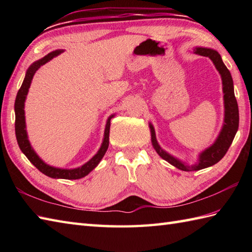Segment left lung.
I'll return each instance as SVG.
<instances>
[{"mask_svg": "<svg viewBox=\"0 0 252 252\" xmlns=\"http://www.w3.org/2000/svg\"><path fill=\"white\" fill-rule=\"evenodd\" d=\"M192 53L200 56H205L210 58L213 65L217 68L222 79V90H223V100H224V120L222 129L219 133L218 137L216 138L215 143L203 149L201 153L198 155V159L195 163L189 164L185 161H182L181 159L176 158L172 155L165 152L164 149L160 147L159 143L156 137V132L155 127L151 122L148 123L149 129H151L152 135V144L155 151L165 161H168L173 167L178 168L182 171H198L201 169H206L212 167L213 164L218 163L226 154L227 149L231 146V144L236 135L239 125V114H238V105L237 100L235 98L234 94V83L226 66L221 58V55L216 50L208 49V47L197 46L192 50Z\"/></svg>", "mask_w": 252, "mask_h": 252, "instance_id": "obj_1", "label": "left lung"}]
</instances>
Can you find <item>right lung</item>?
I'll list each match as a JSON object with an SVG mask.
<instances>
[{"mask_svg": "<svg viewBox=\"0 0 252 252\" xmlns=\"http://www.w3.org/2000/svg\"><path fill=\"white\" fill-rule=\"evenodd\" d=\"M63 52V50H56L54 52H51L47 55H45L43 58H41V60L32 63L29 66V68L27 69L23 84H21L15 100V132H16V138H17V143L19 145L20 151L25 154V156L29 159V161L33 164L37 170L41 171L42 173L50 176L52 179L78 180L87 176L91 171H93L96 167H97L98 163L100 162V160L103 159L104 155L107 152V148L109 146L110 120L111 118L115 117V115L109 116L108 119H107L105 131H104V138L97 153H96L88 162L82 164L81 167L73 168V169L56 168V167H53V165L45 163L43 160L37 156V154L34 152V149L32 148L28 138V133H27V129H26L25 101L27 98V95H28L29 88L31 85L32 79H33L34 73L41 66L45 65L46 63H49L54 57L62 54Z\"/></svg>", "mask_w": 252, "mask_h": 252, "instance_id": "1", "label": "right lung"}]
</instances>
